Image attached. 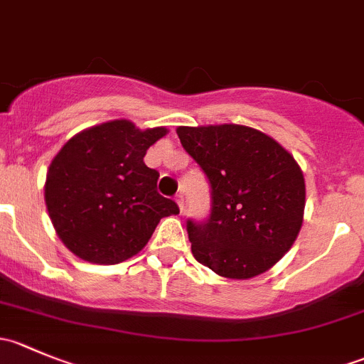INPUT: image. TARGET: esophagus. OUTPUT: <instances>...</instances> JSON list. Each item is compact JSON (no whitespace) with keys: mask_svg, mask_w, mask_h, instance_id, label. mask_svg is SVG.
Wrapping results in <instances>:
<instances>
[{"mask_svg":"<svg viewBox=\"0 0 364 364\" xmlns=\"http://www.w3.org/2000/svg\"><path fill=\"white\" fill-rule=\"evenodd\" d=\"M176 204H178L179 213H181V215H183V213H185V200H183V197H181V196H179L178 199H176Z\"/></svg>","mask_w":364,"mask_h":364,"instance_id":"obj_1","label":"esophagus"}]
</instances>
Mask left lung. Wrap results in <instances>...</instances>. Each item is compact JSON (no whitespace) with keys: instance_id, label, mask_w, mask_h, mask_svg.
<instances>
[{"instance_id":"8db88e82","label":"left lung","mask_w":364,"mask_h":364,"mask_svg":"<svg viewBox=\"0 0 364 364\" xmlns=\"http://www.w3.org/2000/svg\"><path fill=\"white\" fill-rule=\"evenodd\" d=\"M176 134L211 185L208 222L186 225L193 257L230 280L266 273L303 225L306 186L294 156L245 124L178 127Z\"/></svg>"}]
</instances>
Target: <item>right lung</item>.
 I'll list each match as a JSON object with an SVG mask.
<instances>
[{"instance_id":"add662e5","label":"right lung","mask_w":364,"mask_h":364,"mask_svg":"<svg viewBox=\"0 0 364 364\" xmlns=\"http://www.w3.org/2000/svg\"><path fill=\"white\" fill-rule=\"evenodd\" d=\"M167 128L112 119L79 132L49 165L46 205L54 230L73 255L91 264H119L148 245L174 200L156 192L159 172L144 164Z\"/></svg>"}]
</instances>
